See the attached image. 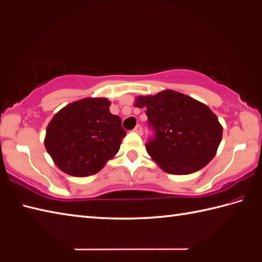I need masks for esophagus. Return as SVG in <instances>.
Segmentation results:
<instances>
[{
    "label": "esophagus",
    "instance_id": "esophagus-1",
    "mask_svg": "<svg viewBox=\"0 0 262 262\" xmlns=\"http://www.w3.org/2000/svg\"><path fill=\"white\" fill-rule=\"evenodd\" d=\"M133 131L137 132L138 135H142V126H141L140 124H138V125L135 127V129H133Z\"/></svg>",
    "mask_w": 262,
    "mask_h": 262
}]
</instances>
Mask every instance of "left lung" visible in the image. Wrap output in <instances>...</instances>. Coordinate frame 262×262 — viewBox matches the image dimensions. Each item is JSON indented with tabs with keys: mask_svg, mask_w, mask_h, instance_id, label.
Listing matches in <instances>:
<instances>
[{
	"mask_svg": "<svg viewBox=\"0 0 262 262\" xmlns=\"http://www.w3.org/2000/svg\"><path fill=\"white\" fill-rule=\"evenodd\" d=\"M137 107H146L154 130L146 149L162 170L188 175L205 167L222 140V125L210 107L171 90L139 96Z\"/></svg>",
	"mask_w": 262,
	"mask_h": 262,
	"instance_id": "obj_1",
	"label": "left lung"
}]
</instances>
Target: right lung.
<instances>
[{
	"label": "right lung",
	"instance_id": "obj_1",
	"mask_svg": "<svg viewBox=\"0 0 262 262\" xmlns=\"http://www.w3.org/2000/svg\"><path fill=\"white\" fill-rule=\"evenodd\" d=\"M106 98H84L58 112L46 132L45 146L55 164L72 176L100 171L118 152L126 135Z\"/></svg>",
	"mask_w": 262,
	"mask_h": 262
}]
</instances>
